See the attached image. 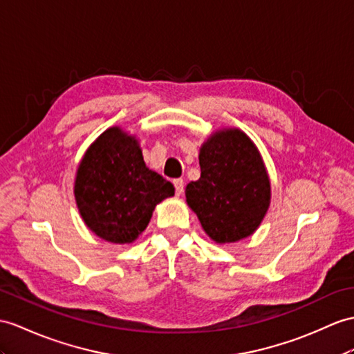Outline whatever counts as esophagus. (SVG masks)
I'll return each mask as SVG.
<instances>
[{"instance_id":"obj_1","label":"esophagus","mask_w":354,"mask_h":354,"mask_svg":"<svg viewBox=\"0 0 354 354\" xmlns=\"http://www.w3.org/2000/svg\"><path fill=\"white\" fill-rule=\"evenodd\" d=\"M172 185H174V187H176V195L177 196H180L183 194V191H185V182L182 178H176L174 182H172Z\"/></svg>"}]
</instances>
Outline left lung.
Returning <instances> with one entry per match:
<instances>
[{"label":"left lung","mask_w":354,"mask_h":354,"mask_svg":"<svg viewBox=\"0 0 354 354\" xmlns=\"http://www.w3.org/2000/svg\"><path fill=\"white\" fill-rule=\"evenodd\" d=\"M201 177L186 186V203L214 243L252 236L270 205L272 187L254 141L237 127L214 131L200 149Z\"/></svg>","instance_id":"8db88e82"}]
</instances>
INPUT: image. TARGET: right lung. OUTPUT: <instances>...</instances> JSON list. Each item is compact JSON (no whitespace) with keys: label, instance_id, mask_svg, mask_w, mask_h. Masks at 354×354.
I'll return each mask as SVG.
<instances>
[{"label":"right lung","instance_id":"1","mask_svg":"<svg viewBox=\"0 0 354 354\" xmlns=\"http://www.w3.org/2000/svg\"><path fill=\"white\" fill-rule=\"evenodd\" d=\"M85 225L109 243L129 245L142 234L154 207L174 186L147 168L135 135L112 126L84 153L73 186Z\"/></svg>","mask_w":354,"mask_h":354}]
</instances>
